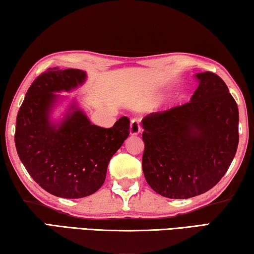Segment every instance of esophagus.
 <instances>
[{"label": "esophagus", "instance_id": "obj_1", "mask_svg": "<svg viewBox=\"0 0 254 254\" xmlns=\"http://www.w3.org/2000/svg\"><path fill=\"white\" fill-rule=\"evenodd\" d=\"M141 131V124L139 119H132L131 120V126H130V132L131 134H137Z\"/></svg>", "mask_w": 254, "mask_h": 254}]
</instances>
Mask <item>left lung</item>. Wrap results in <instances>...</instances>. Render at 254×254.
Listing matches in <instances>:
<instances>
[{
	"instance_id": "obj_1",
	"label": "left lung",
	"mask_w": 254,
	"mask_h": 254,
	"mask_svg": "<svg viewBox=\"0 0 254 254\" xmlns=\"http://www.w3.org/2000/svg\"><path fill=\"white\" fill-rule=\"evenodd\" d=\"M190 102L142 119L145 180L174 199L198 196L226 174L239 144V109L220 76L196 75Z\"/></svg>"
}]
</instances>
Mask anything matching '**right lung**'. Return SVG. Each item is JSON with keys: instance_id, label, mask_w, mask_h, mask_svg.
Segmentation results:
<instances>
[{"instance_id": "1", "label": "right lung", "mask_w": 254, "mask_h": 254, "mask_svg": "<svg viewBox=\"0 0 254 254\" xmlns=\"http://www.w3.org/2000/svg\"><path fill=\"white\" fill-rule=\"evenodd\" d=\"M85 78L83 70L49 68L33 80L16 117L20 160L40 187L63 198H81L98 190L111 158L130 134L127 117L105 128L92 124L77 109L60 126H51L54 92L70 91Z\"/></svg>"}]
</instances>
